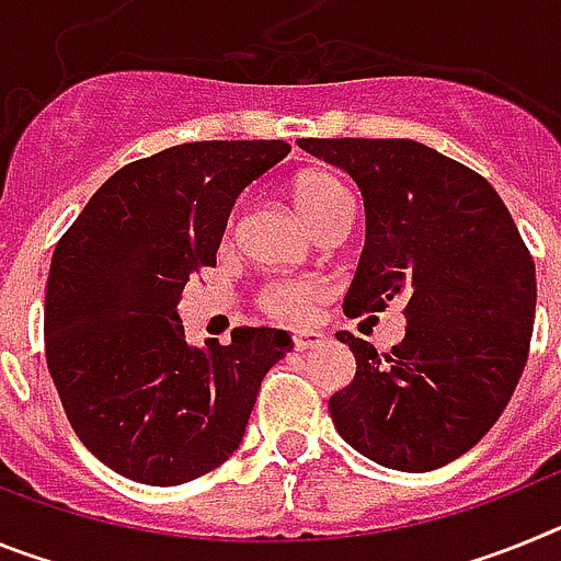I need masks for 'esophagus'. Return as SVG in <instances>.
Returning <instances> with one entry per match:
<instances>
[{"mask_svg": "<svg viewBox=\"0 0 561 561\" xmlns=\"http://www.w3.org/2000/svg\"><path fill=\"white\" fill-rule=\"evenodd\" d=\"M325 342V334H320V331L309 329V331H297L295 334V345L297 351H309V348H317V345H323Z\"/></svg>", "mask_w": 561, "mask_h": 561, "instance_id": "obj_1", "label": "esophagus"}]
</instances>
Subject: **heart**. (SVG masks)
I'll return each instance as SVG.
<instances>
[{
  "label": "heart",
  "mask_w": 561,
  "mask_h": 561,
  "mask_svg": "<svg viewBox=\"0 0 561 561\" xmlns=\"http://www.w3.org/2000/svg\"><path fill=\"white\" fill-rule=\"evenodd\" d=\"M291 202H295L300 219L311 230L329 213L351 202V193L348 187L336 180L334 173L306 171L291 185ZM320 297H323V289L309 284V280H275L261 295V306L270 314L280 317V320H304V317H309V311L314 309Z\"/></svg>",
  "instance_id": "obj_1"
}]
</instances>
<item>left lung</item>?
<instances>
[{
	"label": "left lung",
	"instance_id": "1",
	"mask_svg": "<svg viewBox=\"0 0 561 561\" xmlns=\"http://www.w3.org/2000/svg\"><path fill=\"white\" fill-rule=\"evenodd\" d=\"M356 182L365 247L348 317L401 300L408 331L385 356L340 331L356 359L331 396L351 447L399 472H430L478 444L523 376L537 272L512 213L472 168L415 140H297Z\"/></svg>",
	"mask_w": 561,
	"mask_h": 561
}]
</instances>
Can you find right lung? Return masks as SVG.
Segmentation results:
<instances>
[{"mask_svg": "<svg viewBox=\"0 0 561 561\" xmlns=\"http://www.w3.org/2000/svg\"><path fill=\"white\" fill-rule=\"evenodd\" d=\"M289 151L284 140L165 148L108 176L58 241L47 368L76 435L112 472L180 485L225 463L261 379L295 348L280 329L196 348L176 309L193 272L216 266L241 191Z\"/></svg>", "mask_w": 561, "mask_h": 561, "instance_id": "right-lung-1", "label": "right lung"}]
</instances>
